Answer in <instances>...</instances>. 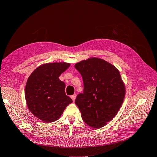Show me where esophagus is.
Returning a JSON list of instances; mask_svg holds the SVG:
<instances>
[{
	"label": "esophagus",
	"mask_w": 157,
	"mask_h": 157,
	"mask_svg": "<svg viewBox=\"0 0 157 157\" xmlns=\"http://www.w3.org/2000/svg\"><path fill=\"white\" fill-rule=\"evenodd\" d=\"M70 97H71V98L72 99V100L74 102L75 100V97H76V94H74L72 95Z\"/></svg>",
	"instance_id": "1"
}]
</instances>
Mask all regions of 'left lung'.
Listing matches in <instances>:
<instances>
[{"label": "left lung", "instance_id": "obj_1", "mask_svg": "<svg viewBox=\"0 0 157 157\" xmlns=\"http://www.w3.org/2000/svg\"><path fill=\"white\" fill-rule=\"evenodd\" d=\"M83 82V93L75 100L84 122L94 128L102 127L117 113L124 98L125 87L119 70L98 58L75 64Z\"/></svg>", "mask_w": 157, "mask_h": 157}]
</instances>
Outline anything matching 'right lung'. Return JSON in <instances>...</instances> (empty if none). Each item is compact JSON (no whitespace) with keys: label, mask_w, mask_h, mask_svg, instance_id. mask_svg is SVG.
<instances>
[{"label":"right lung","mask_w":157,"mask_h":157,"mask_svg":"<svg viewBox=\"0 0 157 157\" xmlns=\"http://www.w3.org/2000/svg\"><path fill=\"white\" fill-rule=\"evenodd\" d=\"M70 65L67 63L42 64L27 79L25 95L28 108L35 117L45 123L59 119L72 102L65 93V83L59 79Z\"/></svg>","instance_id":"right-lung-1"}]
</instances>
